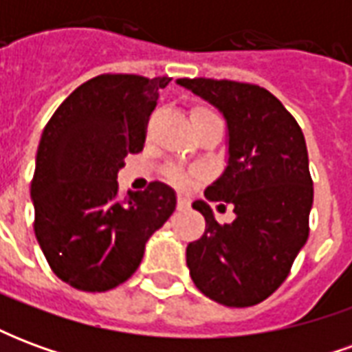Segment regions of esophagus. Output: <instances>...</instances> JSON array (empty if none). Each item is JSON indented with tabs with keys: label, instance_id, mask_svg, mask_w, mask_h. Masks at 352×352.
Wrapping results in <instances>:
<instances>
[{
	"label": "esophagus",
	"instance_id": "obj_1",
	"mask_svg": "<svg viewBox=\"0 0 352 352\" xmlns=\"http://www.w3.org/2000/svg\"><path fill=\"white\" fill-rule=\"evenodd\" d=\"M188 206H190V201L184 198V196H179V198H177V209H179V211H184V209H188Z\"/></svg>",
	"mask_w": 352,
	"mask_h": 352
}]
</instances>
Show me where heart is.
I'll return each instance as SVG.
<instances>
[{
  "instance_id": "obj_1",
  "label": "heart",
  "mask_w": 352,
  "mask_h": 352,
  "mask_svg": "<svg viewBox=\"0 0 352 352\" xmlns=\"http://www.w3.org/2000/svg\"><path fill=\"white\" fill-rule=\"evenodd\" d=\"M204 113H211V111H207V109H194V111H192V116L204 115ZM168 179L173 184H179V186H183V184L188 183V175L183 173L181 169H175V168L168 169Z\"/></svg>"
}]
</instances>
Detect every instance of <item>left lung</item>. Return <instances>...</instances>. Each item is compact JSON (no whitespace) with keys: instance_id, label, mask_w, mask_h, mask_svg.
<instances>
[{"instance_id":"obj_1","label":"left lung","mask_w":352,"mask_h":352,"mask_svg":"<svg viewBox=\"0 0 352 352\" xmlns=\"http://www.w3.org/2000/svg\"><path fill=\"white\" fill-rule=\"evenodd\" d=\"M177 85L226 120V166L204 194L221 206L232 204L236 213L221 226L207 201L192 204L206 219V232L186 247L190 277L222 305H256L287 279L309 236L313 181L305 139L265 88L214 79H177Z\"/></svg>"}]
</instances>
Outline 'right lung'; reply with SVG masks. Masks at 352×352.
Segmentation results:
<instances>
[{
  "mask_svg": "<svg viewBox=\"0 0 352 352\" xmlns=\"http://www.w3.org/2000/svg\"><path fill=\"white\" fill-rule=\"evenodd\" d=\"M169 77L100 75L73 90L43 130L32 201L35 237L60 279L101 292L130 279L145 245L175 211V190L151 183L118 198L116 177L145 143Z\"/></svg>",
  "mask_w": 352,
  "mask_h": 352,
  "instance_id": "right-lung-1",
  "label": "right lung"
}]
</instances>
